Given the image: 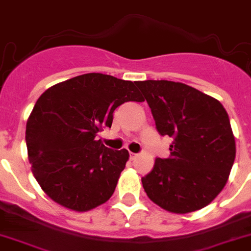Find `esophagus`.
Here are the masks:
<instances>
[{
    "mask_svg": "<svg viewBox=\"0 0 251 251\" xmlns=\"http://www.w3.org/2000/svg\"><path fill=\"white\" fill-rule=\"evenodd\" d=\"M137 157V153H133V152H130V160H135Z\"/></svg>",
    "mask_w": 251,
    "mask_h": 251,
    "instance_id": "1",
    "label": "esophagus"
}]
</instances>
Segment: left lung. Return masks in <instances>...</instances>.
<instances>
[{"mask_svg":"<svg viewBox=\"0 0 251 251\" xmlns=\"http://www.w3.org/2000/svg\"><path fill=\"white\" fill-rule=\"evenodd\" d=\"M156 128L172 137L170 158L142 177L147 197L177 214L202 209L226 184L235 160L228 112L214 98L178 81H136Z\"/></svg>","mask_w":251,"mask_h":251,"instance_id":"left-lung-1","label":"left lung"}]
</instances>
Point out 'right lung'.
I'll list each match as a JSON object with an SVG mask.
<instances>
[{"label":"right lung","instance_id":"right-lung-1","mask_svg":"<svg viewBox=\"0 0 251 251\" xmlns=\"http://www.w3.org/2000/svg\"><path fill=\"white\" fill-rule=\"evenodd\" d=\"M135 84L89 73L50 86L37 100L25 126L28 160L55 203L86 212L112 196L130 154L95 137L111 127L116 107L144 101Z\"/></svg>","mask_w":251,"mask_h":251}]
</instances>
